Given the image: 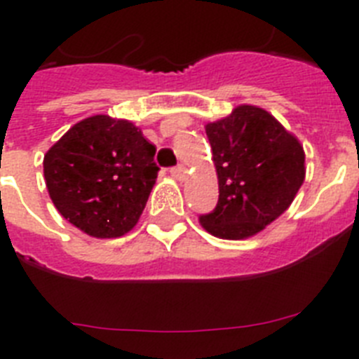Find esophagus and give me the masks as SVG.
Returning a JSON list of instances; mask_svg holds the SVG:
<instances>
[{
    "label": "esophagus",
    "mask_w": 359,
    "mask_h": 359,
    "mask_svg": "<svg viewBox=\"0 0 359 359\" xmlns=\"http://www.w3.org/2000/svg\"><path fill=\"white\" fill-rule=\"evenodd\" d=\"M170 174H172L176 180L183 182V180H185V176H187V167H185V165H176V167H172V169H170Z\"/></svg>",
    "instance_id": "obj_1"
}]
</instances>
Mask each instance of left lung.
Listing matches in <instances>:
<instances>
[{"instance_id": "1", "label": "left lung", "mask_w": 359, "mask_h": 359, "mask_svg": "<svg viewBox=\"0 0 359 359\" xmlns=\"http://www.w3.org/2000/svg\"><path fill=\"white\" fill-rule=\"evenodd\" d=\"M219 180L217 205L199 215L221 239H246L287 210L302 187L304 149L268 111L239 106L207 123Z\"/></svg>"}]
</instances>
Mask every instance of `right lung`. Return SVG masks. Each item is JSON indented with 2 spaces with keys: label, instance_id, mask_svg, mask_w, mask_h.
<instances>
[{
  "label": "right lung",
  "instance_id": "obj_1",
  "mask_svg": "<svg viewBox=\"0 0 359 359\" xmlns=\"http://www.w3.org/2000/svg\"><path fill=\"white\" fill-rule=\"evenodd\" d=\"M156 147L128 120L95 115L44 154V180L59 214L88 236L128 233L158 177Z\"/></svg>",
  "mask_w": 359,
  "mask_h": 359
}]
</instances>
